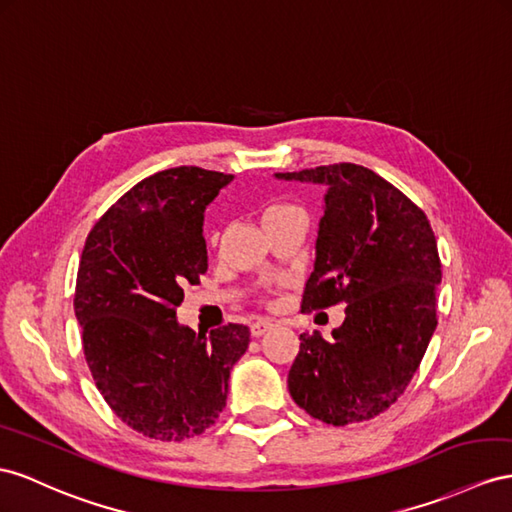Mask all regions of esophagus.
Segmentation results:
<instances>
[{"instance_id":"34e87169","label":"esophagus","mask_w":512,"mask_h":512,"mask_svg":"<svg viewBox=\"0 0 512 512\" xmlns=\"http://www.w3.org/2000/svg\"><path fill=\"white\" fill-rule=\"evenodd\" d=\"M274 326V322L272 320H268V318H259V320H255L253 324H251V335L253 337H261V335H266L270 329Z\"/></svg>"}]
</instances>
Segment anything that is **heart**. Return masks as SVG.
Returning a JSON list of instances; mask_svg holds the SVG:
<instances>
[{
  "instance_id": "1",
  "label": "heart",
  "mask_w": 512,
  "mask_h": 512,
  "mask_svg": "<svg viewBox=\"0 0 512 512\" xmlns=\"http://www.w3.org/2000/svg\"><path fill=\"white\" fill-rule=\"evenodd\" d=\"M292 209H298L294 205H285V203H274V205H268L266 212H264V220L272 218V216H281V214H287L292 212Z\"/></svg>"
}]
</instances>
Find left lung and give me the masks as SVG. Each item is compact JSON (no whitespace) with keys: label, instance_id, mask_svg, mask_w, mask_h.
<instances>
[{"label":"left lung","instance_id":"1","mask_svg":"<svg viewBox=\"0 0 512 512\" xmlns=\"http://www.w3.org/2000/svg\"><path fill=\"white\" fill-rule=\"evenodd\" d=\"M326 188L303 309L346 303L333 339L300 335L287 374L294 402L333 426L365 422L396 402L437 329V238L426 214L357 164L277 173Z\"/></svg>","mask_w":512,"mask_h":512}]
</instances>
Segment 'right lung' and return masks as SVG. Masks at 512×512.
I'll return each mask as SVG.
<instances>
[{"instance_id":"right-lung-1","label":"right lung","mask_w":512,"mask_h":512,"mask_svg":"<svg viewBox=\"0 0 512 512\" xmlns=\"http://www.w3.org/2000/svg\"><path fill=\"white\" fill-rule=\"evenodd\" d=\"M233 175L199 166L136 183L88 233L75 318L101 396L123 422L160 441L212 426L251 333L244 324L194 333L179 324L186 283L207 270L205 207Z\"/></svg>"}]
</instances>
